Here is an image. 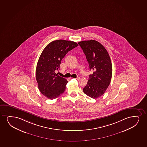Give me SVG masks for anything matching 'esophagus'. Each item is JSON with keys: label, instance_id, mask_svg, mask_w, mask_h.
I'll list each match as a JSON object with an SVG mask.
<instances>
[{"label": "esophagus", "instance_id": "1", "mask_svg": "<svg viewBox=\"0 0 147 147\" xmlns=\"http://www.w3.org/2000/svg\"><path fill=\"white\" fill-rule=\"evenodd\" d=\"M80 77H77L76 79V80H80Z\"/></svg>", "mask_w": 147, "mask_h": 147}]
</instances>
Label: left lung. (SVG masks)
Segmentation results:
<instances>
[{
	"instance_id": "obj_1",
	"label": "left lung",
	"mask_w": 147,
	"mask_h": 147,
	"mask_svg": "<svg viewBox=\"0 0 147 147\" xmlns=\"http://www.w3.org/2000/svg\"><path fill=\"white\" fill-rule=\"evenodd\" d=\"M89 63L90 74L88 84L83 88L84 93L96 99L103 94L111 80V61L106 49L98 42L93 40L78 43Z\"/></svg>"
}]
</instances>
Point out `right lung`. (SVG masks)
<instances>
[{"mask_svg": "<svg viewBox=\"0 0 147 147\" xmlns=\"http://www.w3.org/2000/svg\"><path fill=\"white\" fill-rule=\"evenodd\" d=\"M78 44L73 41L58 40L49 43L38 61L36 78L39 90L49 99L59 96L65 90L67 80L56 74L65 55Z\"/></svg>", "mask_w": 147, "mask_h": 147, "instance_id": "obj_1", "label": "right lung"}]
</instances>
